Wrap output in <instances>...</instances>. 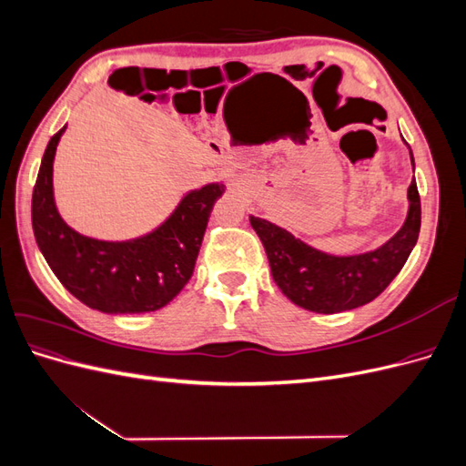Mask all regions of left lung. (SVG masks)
<instances>
[{"instance_id":"obj_1","label":"left lung","mask_w":466,"mask_h":466,"mask_svg":"<svg viewBox=\"0 0 466 466\" xmlns=\"http://www.w3.org/2000/svg\"><path fill=\"white\" fill-rule=\"evenodd\" d=\"M408 151L414 168L412 149L408 147ZM420 223L421 208L414 177L408 187V214L402 228L387 243L360 255H330L307 245L272 221L250 216V225L264 245L276 286L298 307L322 315L350 311L373 301L410 257Z\"/></svg>"}]
</instances>
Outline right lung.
<instances>
[{
	"mask_svg": "<svg viewBox=\"0 0 466 466\" xmlns=\"http://www.w3.org/2000/svg\"><path fill=\"white\" fill-rule=\"evenodd\" d=\"M64 128L50 137L33 190L36 245L62 286L91 309L108 315L157 311L192 278L204 231L223 182L182 196L173 214L153 231L128 241L81 235L62 219L54 200V157Z\"/></svg>",
	"mask_w": 466,
	"mask_h": 466,
	"instance_id": "1",
	"label": "right lung"
}]
</instances>
